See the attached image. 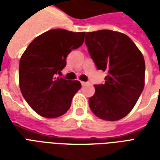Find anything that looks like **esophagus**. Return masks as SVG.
<instances>
[{
  "instance_id": "34e87169",
  "label": "esophagus",
  "mask_w": 160,
  "mask_h": 160,
  "mask_svg": "<svg viewBox=\"0 0 160 160\" xmlns=\"http://www.w3.org/2000/svg\"><path fill=\"white\" fill-rule=\"evenodd\" d=\"M80 83H81V85H82V86H87V84H88V82H85V81H81V82H80Z\"/></svg>"
}]
</instances>
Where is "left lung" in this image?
I'll return each instance as SVG.
<instances>
[{
	"mask_svg": "<svg viewBox=\"0 0 160 160\" xmlns=\"http://www.w3.org/2000/svg\"><path fill=\"white\" fill-rule=\"evenodd\" d=\"M85 42L98 69L108 73L104 84L94 85L91 111L103 120H120L134 108L144 88L143 55L127 35L111 30L86 33Z\"/></svg>",
	"mask_w": 160,
	"mask_h": 160,
	"instance_id": "obj_1",
	"label": "left lung"
}]
</instances>
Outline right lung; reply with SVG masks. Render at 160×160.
Listing matches in <instances>:
<instances>
[{"label": "right lung", "mask_w": 160, "mask_h": 160, "mask_svg": "<svg viewBox=\"0 0 160 160\" xmlns=\"http://www.w3.org/2000/svg\"><path fill=\"white\" fill-rule=\"evenodd\" d=\"M86 32L49 30L37 37L19 61V88L33 111L43 118L65 114L72 98L81 87L78 80L56 78L66 66L73 49L82 45Z\"/></svg>", "instance_id": "add662e5"}]
</instances>
